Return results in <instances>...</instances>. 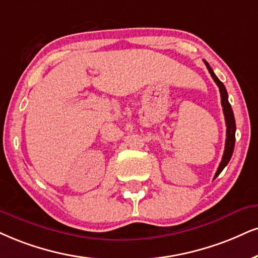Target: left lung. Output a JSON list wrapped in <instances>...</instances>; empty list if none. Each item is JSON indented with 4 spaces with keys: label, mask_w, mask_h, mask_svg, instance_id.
Instances as JSON below:
<instances>
[{
    "label": "left lung",
    "mask_w": 258,
    "mask_h": 258,
    "mask_svg": "<svg viewBox=\"0 0 258 258\" xmlns=\"http://www.w3.org/2000/svg\"><path fill=\"white\" fill-rule=\"evenodd\" d=\"M205 64L208 69L209 74L212 75L213 80L215 81V84L218 85L219 91H220V97H221V105H222V111H224V116H225V122H226V142H225V151H224V155H222V160L220 165H219L217 173H215L214 178H217L222 170H224L225 166L228 164L230 159L233 154V149H234V142H236V120H234V114L233 111H232L231 104L228 103V95H227V91L225 88V86L222 82L219 80L217 78V75L214 74L213 69L211 68V66L208 64L205 61Z\"/></svg>",
    "instance_id": "left-lung-1"
}]
</instances>
